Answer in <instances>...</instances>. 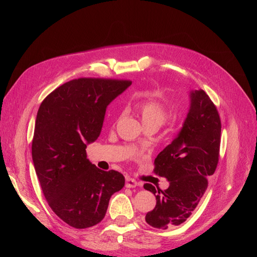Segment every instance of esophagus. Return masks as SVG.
Segmentation results:
<instances>
[{"instance_id":"obj_1","label":"esophagus","mask_w":257,"mask_h":257,"mask_svg":"<svg viewBox=\"0 0 257 257\" xmlns=\"http://www.w3.org/2000/svg\"><path fill=\"white\" fill-rule=\"evenodd\" d=\"M141 185V183L137 182L136 180H134V179H132L130 177H127L125 179V186L126 188H136V186Z\"/></svg>"}]
</instances>
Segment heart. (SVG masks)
<instances>
[{
  "instance_id": "heart-1",
  "label": "heart",
  "mask_w": 257,
  "mask_h": 257,
  "mask_svg": "<svg viewBox=\"0 0 257 257\" xmlns=\"http://www.w3.org/2000/svg\"><path fill=\"white\" fill-rule=\"evenodd\" d=\"M136 110L141 115L143 124H157L161 126L167 118L165 106L155 99H148L138 104Z\"/></svg>"
}]
</instances>
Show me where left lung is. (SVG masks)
Wrapping results in <instances>:
<instances>
[{
    "label": "left lung",
    "instance_id": "obj_1",
    "mask_svg": "<svg viewBox=\"0 0 257 257\" xmlns=\"http://www.w3.org/2000/svg\"><path fill=\"white\" fill-rule=\"evenodd\" d=\"M190 107L177 136L154 160V173L166 178L162 191L152 184L144 188L157 198L146 222L159 229L173 228L192 214L205 194L208 179L219 161L221 120L214 104L201 89L189 93Z\"/></svg>",
    "mask_w": 257,
    "mask_h": 257
}]
</instances>
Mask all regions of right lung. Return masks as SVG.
<instances>
[{"label":"right lung","mask_w":257,"mask_h":257,"mask_svg":"<svg viewBox=\"0 0 257 257\" xmlns=\"http://www.w3.org/2000/svg\"><path fill=\"white\" fill-rule=\"evenodd\" d=\"M131 81L80 78L52 91L37 111L32 159L52 211L75 228L104 219L122 174L98 169L87 159V146L98 138L107 106Z\"/></svg>","instance_id":"right-lung-1"}]
</instances>
